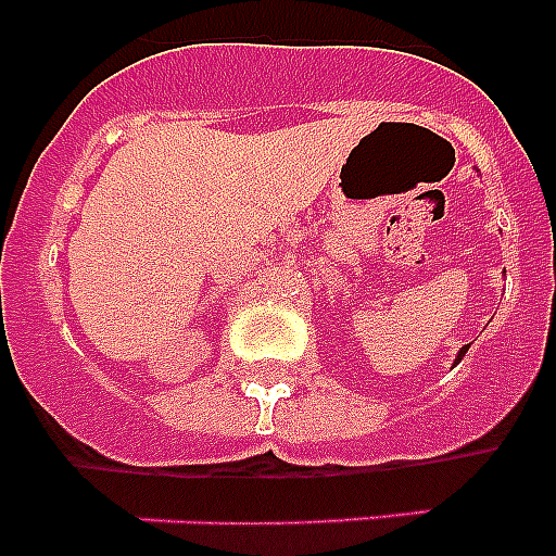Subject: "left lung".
Segmentation results:
<instances>
[{
    "label": "left lung",
    "mask_w": 556,
    "mask_h": 556,
    "mask_svg": "<svg viewBox=\"0 0 556 556\" xmlns=\"http://www.w3.org/2000/svg\"><path fill=\"white\" fill-rule=\"evenodd\" d=\"M465 351H468V345H465V348H459V353H456V358H454V365H459V362H462V356H465Z\"/></svg>",
    "instance_id": "8db88e82"
}]
</instances>
